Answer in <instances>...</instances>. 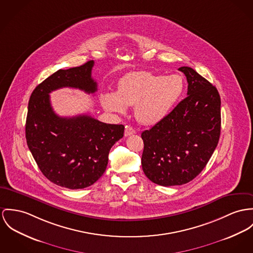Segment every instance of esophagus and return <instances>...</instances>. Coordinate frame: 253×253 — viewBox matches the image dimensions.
<instances>
[{
  "label": "esophagus",
  "instance_id": "esophagus-1",
  "mask_svg": "<svg viewBox=\"0 0 253 253\" xmlns=\"http://www.w3.org/2000/svg\"><path fill=\"white\" fill-rule=\"evenodd\" d=\"M134 134H136V130H135L133 127H131V126H126V127H125L124 136H131V135H134Z\"/></svg>",
  "mask_w": 253,
  "mask_h": 253
}]
</instances>
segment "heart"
<instances>
[{
  "label": "heart",
  "mask_w": 253,
  "mask_h": 253,
  "mask_svg": "<svg viewBox=\"0 0 253 253\" xmlns=\"http://www.w3.org/2000/svg\"><path fill=\"white\" fill-rule=\"evenodd\" d=\"M184 91L185 81L179 74L133 72L119 81L117 92L102 96V105L107 111L117 114H124L127 106L135 105L136 119L142 124L153 125L172 111Z\"/></svg>",
  "instance_id": "heart-1"
}]
</instances>
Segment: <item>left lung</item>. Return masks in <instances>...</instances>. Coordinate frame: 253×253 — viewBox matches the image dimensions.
<instances>
[{
  "label": "left lung",
  "mask_w": 253,
  "mask_h": 253,
  "mask_svg": "<svg viewBox=\"0 0 253 253\" xmlns=\"http://www.w3.org/2000/svg\"><path fill=\"white\" fill-rule=\"evenodd\" d=\"M188 93L160 122L141 133V166L153 183L169 187L192 181L209 162L220 135L217 89L188 66Z\"/></svg>",
  "instance_id": "obj_1"
}]
</instances>
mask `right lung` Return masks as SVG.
I'll list each match as a JSON object with an SVG mask.
<instances>
[{
  "label": "right lung",
  "mask_w": 253,
  "mask_h": 253,
  "mask_svg": "<svg viewBox=\"0 0 253 253\" xmlns=\"http://www.w3.org/2000/svg\"><path fill=\"white\" fill-rule=\"evenodd\" d=\"M93 60L59 69L33 91L26 120L27 144L43 175L54 184L84 189L94 184L107 169L113 145L124 134V126L107 124L87 116L60 117L50 102L52 91L73 87L86 93L97 90L91 78Z\"/></svg>",
  "instance_id": "add662e5"
}]
</instances>
